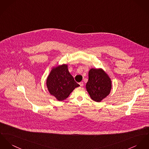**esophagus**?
Returning a JSON list of instances; mask_svg holds the SVG:
<instances>
[{"label": "esophagus", "mask_w": 149, "mask_h": 149, "mask_svg": "<svg viewBox=\"0 0 149 149\" xmlns=\"http://www.w3.org/2000/svg\"><path fill=\"white\" fill-rule=\"evenodd\" d=\"M79 84H80V86L81 87H83V86H84V83H83V82H80V83H79Z\"/></svg>", "instance_id": "34e87169"}]
</instances>
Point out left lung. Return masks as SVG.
I'll return each instance as SVG.
<instances>
[{"label": "left lung", "mask_w": 149, "mask_h": 149, "mask_svg": "<svg viewBox=\"0 0 149 149\" xmlns=\"http://www.w3.org/2000/svg\"><path fill=\"white\" fill-rule=\"evenodd\" d=\"M86 87L92 99L100 102L109 95L112 80L103 69L92 68L88 72V80Z\"/></svg>", "instance_id": "1"}]
</instances>
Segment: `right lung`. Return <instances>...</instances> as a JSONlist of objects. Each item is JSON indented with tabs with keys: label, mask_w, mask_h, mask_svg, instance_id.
<instances>
[{
	"label": "right lung",
	"mask_w": 149,
	"mask_h": 149,
	"mask_svg": "<svg viewBox=\"0 0 149 149\" xmlns=\"http://www.w3.org/2000/svg\"><path fill=\"white\" fill-rule=\"evenodd\" d=\"M68 65L52 68L46 79V87L50 94L58 101H63L77 87L80 86L69 72Z\"/></svg>",
	"instance_id": "add662e5"
}]
</instances>
